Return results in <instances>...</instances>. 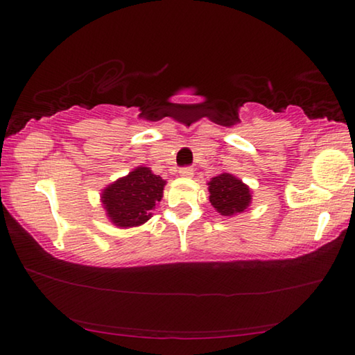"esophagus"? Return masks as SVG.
I'll use <instances>...</instances> for the list:
<instances>
[{
  "label": "esophagus",
  "mask_w": 355,
  "mask_h": 355,
  "mask_svg": "<svg viewBox=\"0 0 355 355\" xmlns=\"http://www.w3.org/2000/svg\"><path fill=\"white\" fill-rule=\"evenodd\" d=\"M180 175H182V177H192V175H194V169H192V167H189V166L182 167V169H180Z\"/></svg>",
  "instance_id": "obj_1"
}]
</instances>
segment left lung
I'll return each instance as SVG.
<instances>
[{"label": "left lung", "instance_id": "1", "mask_svg": "<svg viewBox=\"0 0 355 355\" xmlns=\"http://www.w3.org/2000/svg\"><path fill=\"white\" fill-rule=\"evenodd\" d=\"M209 203L222 216H235L249 208L252 194L248 184L233 177L232 173H220L208 182Z\"/></svg>", "mask_w": 355, "mask_h": 355}]
</instances>
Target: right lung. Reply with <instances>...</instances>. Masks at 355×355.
Segmentation results:
<instances>
[{"label": "right lung", "instance_id": "obj_1", "mask_svg": "<svg viewBox=\"0 0 355 355\" xmlns=\"http://www.w3.org/2000/svg\"><path fill=\"white\" fill-rule=\"evenodd\" d=\"M164 184V180L148 167H136L101 192L106 216L120 228L142 225L152 218V209L163 199Z\"/></svg>", "mask_w": 355, "mask_h": 355}]
</instances>
